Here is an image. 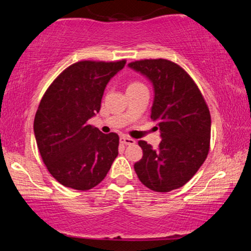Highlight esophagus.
<instances>
[{
	"label": "esophagus",
	"instance_id": "34e87169",
	"mask_svg": "<svg viewBox=\"0 0 251 251\" xmlns=\"http://www.w3.org/2000/svg\"><path fill=\"white\" fill-rule=\"evenodd\" d=\"M120 142L122 144H125V145H135L136 144V140L130 138V137H126V136H122L121 138H120Z\"/></svg>",
	"mask_w": 251,
	"mask_h": 251
}]
</instances>
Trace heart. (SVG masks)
<instances>
[{"mask_svg":"<svg viewBox=\"0 0 251 251\" xmlns=\"http://www.w3.org/2000/svg\"><path fill=\"white\" fill-rule=\"evenodd\" d=\"M135 85H142V84H140V83H137V82H136V83H131V84H130L129 87H135Z\"/></svg>","mask_w":251,"mask_h":251,"instance_id":"heart-1","label":"heart"}]
</instances>
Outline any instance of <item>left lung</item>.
Returning <instances> with one entry per match:
<instances>
[{"label": "left lung", "mask_w": 251, "mask_h": 251, "mask_svg": "<svg viewBox=\"0 0 251 251\" xmlns=\"http://www.w3.org/2000/svg\"><path fill=\"white\" fill-rule=\"evenodd\" d=\"M153 85L151 119L159 126V149L144 140L143 157L135 163L139 180L155 192H169L187 183L207 159L211 119L208 106L190 75L167 59L128 64ZM157 129V126H156Z\"/></svg>", "instance_id": "left-lung-1"}]
</instances>
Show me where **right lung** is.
<instances>
[{
  "instance_id": "1",
  "label": "right lung",
  "mask_w": 251,
  "mask_h": 251,
  "mask_svg": "<svg viewBox=\"0 0 251 251\" xmlns=\"http://www.w3.org/2000/svg\"><path fill=\"white\" fill-rule=\"evenodd\" d=\"M78 61L48 88L34 119V135L49 173L66 187L87 191L104 179L119 154V136L88 125L100 109L109 80L125 67Z\"/></svg>"
}]
</instances>
